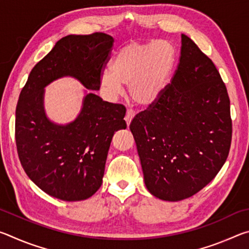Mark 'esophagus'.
<instances>
[{
	"label": "esophagus",
	"mask_w": 249,
	"mask_h": 249,
	"mask_svg": "<svg viewBox=\"0 0 249 249\" xmlns=\"http://www.w3.org/2000/svg\"><path fill=\"white\" fill-rule=\"evenodd\" d=\"M134 116H135V113H134L133 109H127V111H126L125 122H126V124H127V126H129L130 122H132L133 119H134Z\"/></svg>",
	"instance_id": "esophagus-1"
}]
</instances>
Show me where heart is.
<instances>
[{"instance_id":"b5f03b06","label":"heart","mask_w":249,"mask_h":249,"mask_svg":"<svg viewBox=\"0 0 249 249\" xmlns=\"http://www.w3.org/2000/svg\"><path fill=\"white\" fill-rule=\"evenodd\" d=\"M175 64V50L167 41L130 43L116 53L112 69L101 72L100 87L109 99H115L123 93L124 86H129L134 102L148 107L166 91Z\"/></svg>"}]
</instances>
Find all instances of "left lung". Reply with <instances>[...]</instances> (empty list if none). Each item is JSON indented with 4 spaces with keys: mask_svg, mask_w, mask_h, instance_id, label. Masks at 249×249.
<instances>
[{
    "mask_svg": "<svg viewBox=\"0 0 249 249\" xmlns=\"http://www.w3.org/2000/svg\"><path fill=\"white\" fill-rule=\"evenodd\" d=\"M129 128L147 190L160 200L192 196L225 163L231 141L226 87L212 60L184 34L171 83Z\"/></svg>",
    "mask_w": 249,
    "mask_h": 249,
    "instance_id": "8db88e82",
    "label": "left lung"
}]
</instances>
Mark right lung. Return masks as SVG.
<instances>
[{"mask_svg":"<svg viewBox=\"0 0 249 249\" xmlns=\"http://www.w3.org/2000/svg\"><path fill=\"white\" fill-rule=\"evenodd\" d=\"M113 43L104 33L64 37L34 67L20 91L15 120L20 163L37 187L59 200H86L99 190L113 135L126 128L123 105L93 92L100 90ZM64 76L77 78L87 90L76 120L57 124L45 115L44 88Z\"/></svg>","mask_w":249,"mask_h":249,"instance_id":"add662e5","label":"right lung"}]
</instances>
